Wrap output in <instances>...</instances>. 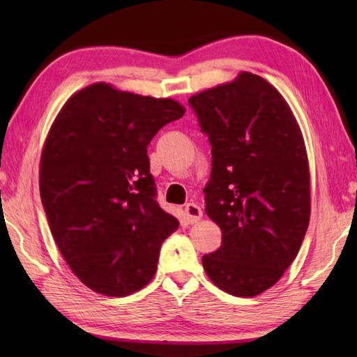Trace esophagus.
Instances as JSON below:
<instances>
[{"label":"esophagus","mask_w":357,"mask_h":357,"mask_svg":"<svg viewBox=\"0 0 357 357\" xmlns=\"http://www.w3.org/2000/svg\"><path fill=\"white\" fill-rule=\"evenodd\" d=\"M184 213H185L187 222H190V224H196L198 221H201V218H202L201 207L198 206V204H193V202L187 204L184 208Z\"/></svg>","instance_id":"esophagus-1"}]
</instances>
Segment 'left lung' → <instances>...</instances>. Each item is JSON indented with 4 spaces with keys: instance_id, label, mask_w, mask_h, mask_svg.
<instances>
[{
    "instance_id": "left-lung-1",
    "label": "left lung",
    "mask_w": 357,
    "mask_h": 357,
    "mask_svg": "<svg viewBox=\"0 0 357 357\" xmlns=\"http://www.w3.org/2000/svg\"><path fill=\"white\" fill-rule=\"evenodd\" d=\"M211 144L206 213L222 231L202 256L207 276L238 298L268 290L290 267L308 229L310 167L301 127L284 96L241 72L188 98Z\"/></svg>"
}]
</instances>
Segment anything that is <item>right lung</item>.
<instances>
[{"label":"right lung","mask_w":357,"mask_h":357,"mask_svg":"<svg viewBox=\"0 0 357 357\" xmlns=\"http://www.w3.org/2000/svg\"><path fill=\"white\" fill-rule=\"evenodd\" d=\"M185 113L172 98L95 82L73 93L44 141L40 193L50 231L82 284L123 298L153 279L178 219L158 206L147 146Z\"/></svg>","instance_id":"obj_1"}]
</instances>
